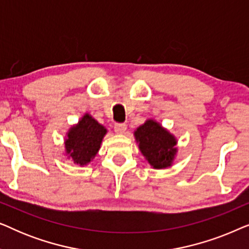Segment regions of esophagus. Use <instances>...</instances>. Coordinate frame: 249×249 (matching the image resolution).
Segmentation results:
<instances>
[{
    "mask_svg": "<svg viewBox=\"0 0 249 249\" xmlns=\"http://www.w3.org/2000/svg\"><path fill=\"white\" fill-rule=\"evenodd\" d=\"M125 130H127V125L124 124H115L114 131L117 132V134H124Z\"/></svg>",
    "mask_w": 249,
    "mask_h": 249,
    "instance_id": "34e87169",
    "label": "esophagus"
}]
</instances>
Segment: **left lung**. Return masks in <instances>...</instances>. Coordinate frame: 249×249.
<instances>
[{"mask_svg":"<svg viewBox=\"0 0 249 249\" xmlns=\"http://www.w3.org/2000/svg\"><path fill=\"white\" fill-rule=\"evenodd\" d=\"M142 154L154 169L172 165L177 154V139L153 119L146 120L134 132Z\"/></svg>","mask_w":249,"mask_h":249,"instance_id":"left-lung-1","label":"left lung"}]
</instances>
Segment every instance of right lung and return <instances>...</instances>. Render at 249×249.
Here are the masks:
<instances>
[{
	"instance_id": "obj_1",
	"label": "right lung",
	"mask_w": 249,
	"mask_h": 249,
	"mask_svg": "<svg viewBox=\"0 0 249 249\" xmlns=\"http://www.w3.org/2000/svg\"><path fill=\"white\" fill-rule=\"evenodd\" d=\"M107 132L104 125L86 113L68 131L64 141L68 158L80 166L88 164L97 154Z\"/></svg>"
}]
</instances>
